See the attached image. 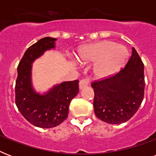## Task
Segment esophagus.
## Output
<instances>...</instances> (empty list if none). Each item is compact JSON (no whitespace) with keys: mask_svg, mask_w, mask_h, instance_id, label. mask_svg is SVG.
<instances>
[{"mask_svg":"<svg viewBox=\"0 0 156 156\" xmlns=\"http://www.w3.org/2000/svg\"><path fill=\"white\" fill-rule=\"evenodd\" d=\"M89 79L88 78H83L81 79L80 82H79V88L80 89H83L84 87H87L88 85H89Z\"/></svg>","mask_w":156,"mask_h":156,"instance_id":"1","label":"esophagus"}]
</instances>
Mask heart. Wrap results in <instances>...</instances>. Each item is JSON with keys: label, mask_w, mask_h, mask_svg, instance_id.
<instances>
[{"label": "heart", "mask_w": 156, "mask_h": 156, "mask_svg": "<svg viewBox=\"0 0 156 156\" xmlns=\"http://www.w3.org/2000/svg\"><path fill=\"white\" fill-rule=\"evenodd\" d=\"M127 59V52L111 41H100L84 46L78 50L77 62L83 65L94 63L93 74L103 78L113 74L122 67Z\"/></svg>", "instance_id": "obj_1"}]
</instances>
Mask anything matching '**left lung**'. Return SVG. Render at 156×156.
<instances>
[{"label": "left lung", "instance_id": "left-lung-1", "mask_svg": "<svg viewBox=\"0 0 156 156\" xmlns=\"http://www.w3.org/2000/svg\"><path fill=\"white\" fill-rule=\"evenodd\" d=\"M94 111L98 118L109 124L129 121L138 111L144 97V65L134 48L126 67L113 76L91 83Z\"/></svg>", "mask_w": 156, "mask_h": 156}]
</instances>
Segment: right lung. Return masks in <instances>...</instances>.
<instances>
[{"instance_id": "obj_1", "label": "right lung", "mask_w": 156, "mask_h": 156, "mask_svg": "<svg viewBox=\"0 0 156 156\" xmlns=\"http://www.w3.org/2000/svg\"><path fill=\"white\" fill-rule=\"evenodd\" d=\"M55 40L43 38L27 48L18 64L15 84V104L21 114L33 126L44 129L56 127L68 117L69 104L79 90L78 80L61 83L44 95L31 87V63L44 51L54 48Z\"/></svg>"}]
</instances>
